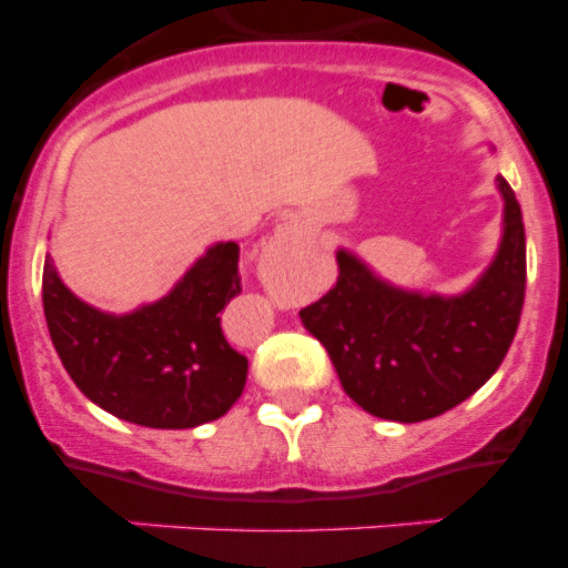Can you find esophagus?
Returning a JSON list of instances; mask_svg holds the SVG:
<instances>
[{"label":"esophagus","mask_w":568,"mask_h":568,"mask_svg":"<svg viewBox=\"0 0 568 568\" xmlns=\"http://www.w3.org/2000/svg\"><path fill=\"white\" fill-rule=\"evenodd\" d=\"M310 227L307 222L301 219V215H293L284 227L275 233V239L270 241V247H267V255H281V253H287V250H295L304 244V239H307Z\"/></svg>","instance_id":"obj_1"}]
</instances>
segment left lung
<instances>
[{
  "label": "left lung",
  "mask_w": 568,
  "mask_h": 568,
  "mask_svg": "<svg viewBox=\"0 0 568 568\" xmlns=\"http://www.w3.org/2000/svg\"><path fill=\"white\" fill-rule=\"evenodd\" d=\"M498 187L504 241L469 293H404L341 250L333 290L301 310L344 393L369 415L400 424L444 415L478 393L509 353L526 295V233L515 190L506 179Z\"/></svg>",
  "instance_id": "obj_1"
}]
</instances>
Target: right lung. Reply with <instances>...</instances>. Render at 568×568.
Listing matches in <instances>:
<instances>
[{
  "mask_svg": "<svg viewBox=\"0 0 568 568\" xmlns=\"http://www.w3.org/2000/svg\"><path fill=\"white\" fill-rule=\"evenodd\" d=\"M241 293L239 244H215L170 295L130 315L88 307L44 258L50 338L73 384L115 418L190 429L222 418L244 393L247 358L224 338L222 313Z\"/></svg>",
  "mask_w": 568,
  "mask_h": 568,
  "instance_id": "add662e5",
  "label": "right lung"
}]
</instances>
